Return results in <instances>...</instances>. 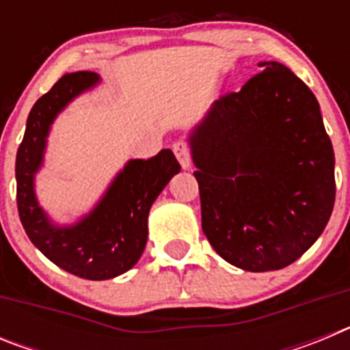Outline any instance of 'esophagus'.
I'll use <instances>...</instances> for the list:
<instances>
[{
	"label": "esophagus",
	"mask_w": 350,
	"mask_h": 350,
	"mask_svg": "<svg viewBox=\"0 0 350 350\" xmlns=\"http://www.w3.org/2000/svg\"><path fill=\"white\" fill-rule=\"evenodd\" d=\"M173 152H175V157L178 159L180 166L184 170L191 168V156H189V147L185 142H175L173 144Z\"/></svg>",
	"instance_id": "obj_1"
}]
</instances>
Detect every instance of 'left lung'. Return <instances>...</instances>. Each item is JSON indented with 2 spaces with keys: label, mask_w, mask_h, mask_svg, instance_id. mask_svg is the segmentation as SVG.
Listing matches in <instances>:
<instances>
[{
  "label": "left lung",
  "mask_w": 350,
  "mask_h": 350,
  "mask_svg": "<svg viewBox=\"0 0 350 350\" xmlns=\"http://www.w3.org/2000/svg\"><path fill=\"white\" fill-rule=\"evenodd\" d=\"M213 101L189 135L202 228L222 259L245 271L286 268L332 217L335 154L319 103L277 61Z\"/></svg>",
  "instance_id": "8db88e82"
}]
</instances>
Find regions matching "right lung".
I'll return each mask as SVG.
<instances>
[{"label":"right lung","instance_id":"1","mask_svg":"<svg viewBox=\"0 0 350 350\" xmlns=\"http://www.w3.org/2000/svg\"><path fill=\"white\" fill-rule=\"evenodd\" d=\"M98 83L100 75L92 71L61 77L31 108L15 159L17 208L26 234L54 265L88 280L113 279L137 265L147 243L148 210L180 172L170 148L150 159H129L91 212L75 224L52 222L35 193L51 126L77 96Z\"/></svg>","mask_w":350,"mask_h":350}]
</instances>
